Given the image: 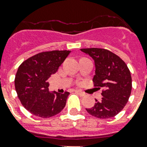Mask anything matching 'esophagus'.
I'll return each instance as SVG.
<instances>
[{
	"instance_id": "esophagus-1",
	"label": "esophagus",
	"mask_w": 147,
	"mask_h": 147,
	"mask_svg": "<svg viewBox=\"0 0 147 147\" xmlns=\"http://www.w3.org/2000/svg\"><path fill=\"white\" fill-rule=\"evenodd\" d=\"M75 92H76V93H77V94H79V95H80V96H82V97L85 96V93H84V92H83L82 91H81V90H76Z\"/></svg>"
}]
</instances>
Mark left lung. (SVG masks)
<instances>
[{
	"instance_id": "1",
	"label": "left lung",
	"mask_w": 147,
	"mask_h": 147,
	"mask_svg": "<svg viewBox=\"0 0 147 147\" xmlns=\"http://www.w3.org/2000/svg\"><path fill=\"white\" fill-rule=\"evenodd\" d=\"M81 51L94 61V86L105 88L101 93L102 100L95 99L94 106L86 111L100 119L116 116L127 103L132 89V78L127 65L118 55L107 49L88 48Z\"/></svg>"
}]
</instances>
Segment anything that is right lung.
<instances>
[{
	"label": "right lung",
	"instance_id": "1",
	"mask_svg": "<svg viewBox=\"0 0 147 147\" xmlns=\"http://www.w3.org/2000/svg\"><path fill=\"white\" fill-rule=\"evenodd\" d=\"M71 51L42 52L25 60L15 76V89L22 105L35 116L48 118L62 111L69 92H49L48 79Z\"/></svg>",
	"mask_w": 147,
	"mask_h": 147
}]
</instances>
